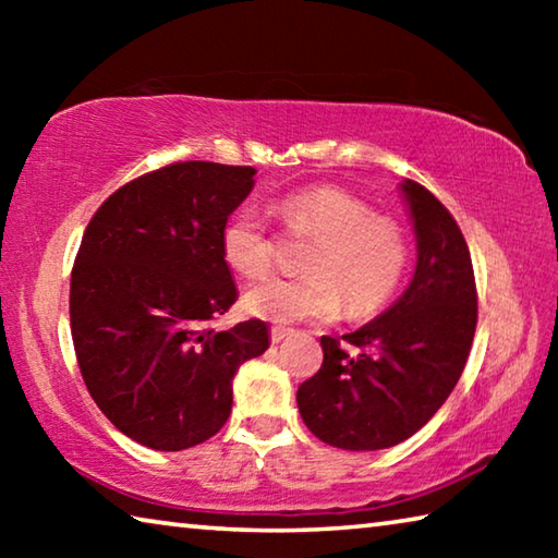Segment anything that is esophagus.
I'll list each match as a JSON object with an SVG mask.
<instances>
[{
  "label": "esophagus",
  "mask_w": 558,
  "mask_h": 558,
  "mask_svg": "<svg viewBox=\"0 0 558 558\" xmlns=\"http://www.w3.org/2000/svg\"><path fill=\"white\" fill-rule=\"evenodd\" d=\"M290 335H292L290 327H270V342H272V344L282 342V339L290 337Z\"/></svg>",
  "instance_id": "1"
}]
</instances>
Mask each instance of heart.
I'll use <instances>...</instances> for the list:
<instances>
[{
    "label": "heart",
    "mask_w": 558,
    "mask_h": 558,
    "mask_svg": "<svg viewBox=\"0 0 558 558\" xmlns=\"http://www.w3.org/2000/svg\"><path fill=\"white\" fill-rule=\"evenodd\" d=\"M288 229L310 235L307 276H270L243 292L245 313L270 323L327 319L339 310L366 317L389 300L409 266V239L399 221L379 216L347 189L319 184L280 202ZM221 253L229 268L258 278L272 263V239L258 214L243 209L226 221Z\"/></svg>",
    "instance_id": "heart-1"
}]
</instances>
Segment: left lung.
Returning <instances> with one entry per match:
<instances>
[{
	"label": "left lung",
	"instance_id": "1",
	"mask_svg": "<svg viewBox=\"0 0 558 558\" xmlns=\"http://www.w3.org/2000/svg\"><path fill=\"white\" fill-rule=\"evenodd\" d=\"M401 192L418 243L411 286L369 325L319 339L323 366L298 389L305 426L342 450L391 448L426 426L456 389L475 337L477 288L460 226L413 179Z\"/></svg>",
	"mask_w": 558,
	"mask_h": 558
}]
</instances>
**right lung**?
<instances>
[{"instance_id": "add662e5", "label": "right lung", "mask_w": 558, "mask_h": 558, "mask_svg": "<svg viewBox=\"0 0 558 558\" xmlns=\"http://www.w3.org/2000/svg\"><path fill=\"white\" fill-rule=\"evenodd\" d=\"M253 167L174 162L132 179L93 214L71 270V335L106 418L153 450H184L229 421L231 381L268 349L263 319L206 327L239 292L221 231Z\"/></svg>"}]
</instances>
